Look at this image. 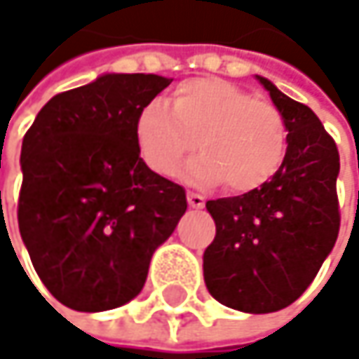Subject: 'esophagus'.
<instances>
[{
	"mask_svg": "<svg viewBox=\"0 0 359 359\" xmlns=\"http://www.w3.org/2000/svg\"><path fill=\"white\" fill-rule=\"evenodd\" d=\"M187 201H189V205L195 208V210L203 208V203H205V199H203L199 193H187Z\"/></svg>",
	"mask_w": 359,
	"mask_h": 359,
	"instance_id": "esophagus-1",
	"label": "esophagus"
}]
</instances>
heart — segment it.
Listing matches in <instances>:
<instances>
[{"label":"heart","mask_w":359,"mask_h":359,"mask_svg":"<svg viewBox=\"0 0 359 359\" xmlns=\"http://www.w3.org/2000/svg\"><path fill=\"white\" fill-rule=\"evenodd\" d=\"M195 139L201 154L187 164L182 179L193 187L226 180L231 191L245 193L280 168L287 124L274 104L216 76L182 81L168 104L151 100L135 118L137 151L160 177L179 172Z\"/></svg>","instance_id":"b5f03b06"}]
</instances>
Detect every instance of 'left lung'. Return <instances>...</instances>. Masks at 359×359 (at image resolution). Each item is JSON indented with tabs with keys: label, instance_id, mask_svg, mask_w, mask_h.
<instances>
[{
	"label": "left lung",
	"instance_id": "obj_1",
	"mask_svg": "<svg viewBox=\"0 0 359 359\" xmlns=\"http://www.w3.org/2000/svg\"><path fill=\"white\" fill-rule=\"evenodd\" d=\"M255 79L285 118V160L259 189L205 203L216 237L203 251V280L222 306L268 314L291 306L334 248L339 151L312 109Z\"/></svg>",
	"mask_w": 359,
	"mask_h": 359
}]
</instances>
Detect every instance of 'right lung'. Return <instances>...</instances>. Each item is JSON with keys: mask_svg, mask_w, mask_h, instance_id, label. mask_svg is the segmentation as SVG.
I'll return each mask as SVG.
<instances>
[{"mask_svg": "<svg viewBox=\"0 0 359 359\" xmlns=\"http://www.w3.org/2000/svg\"><path fill=\"white\" fill-rule=\"evenodd\" d=\"M172 79L108 72L51 97L25 135L18 229L39 278L66 308L106 312L145 285L187 212L184 189L135 143L139 109Z\"/></svg>", "mask_w": 359, "mask_h": 359, "instance_id": "add662e5", "label": "right lung"}]
</instances>
